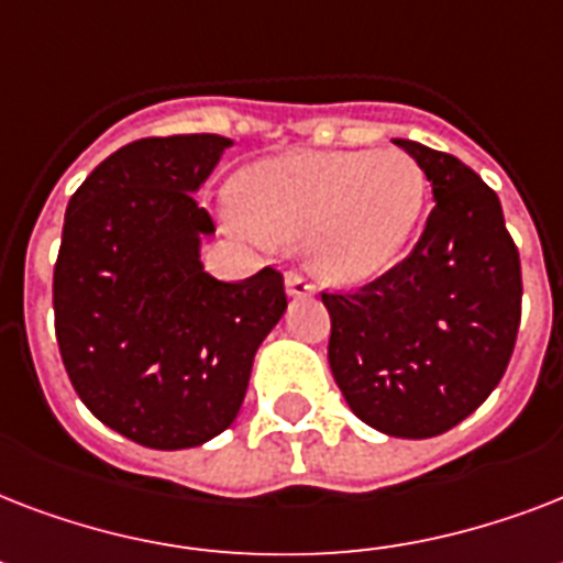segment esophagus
<instances>
[{"label": "esophagus", "mask_w": 563, "mask_h": 563, "mask_svg": "<svg viewBox=\"0 0 563 563\" xmlns=\"http://www.w3.org/2000/svg\"><path fill=\"white\" fill-rule=\"evenodd\" d=\"M286 295L289 298H309L312 295V283L307 277H300V274L289 272L286 274Z\"/></svg>", "instance_id": "esophagus-1"}]
</instances>
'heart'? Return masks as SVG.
Wrapping results in <instances>:
<instances>
[{
  "mask_svg": "<svg viewBox=\"0 0 563 563\" xmlns=\"http://www.w3.org/2000/svg\"><path fill=\"white\" fill-rule=\"evenodd\" d=\"M427 175L400 148L265 157L230 195L265 236L303 239V260L330 286H362L391 268L427 207Z\"/></svg>",
  "mask_w": 563,
  "mask_h": 563,
  "instance_id": "1",
  "label": "heart"
}]
</instances>
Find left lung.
<instances>
[{"instance_id": "obj_1", "label": "left lung", "mask_w": 563, "mask_h": 563, "mask_svg": "<svg viewBox=\"0 0 563 563\" xmlns=\"http://www.w3.org/2000/svg\"><path fill=\"white\" fill-rule=\"evenodd\" d=\"M432 184L411 254L351 295L324 291L327 360L353 415L394 438L441 435L488 400L520 327V254L497 192L459 157L394 140Z\"/></svg>"}]
</instances>
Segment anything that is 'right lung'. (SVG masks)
<instances>
[{"label":"right lung","instance_id":"right-lung-1","mask_svg":"<svg viewBox=\"0 0 563 563\" xmlns=\"http://www.w3.org/2000/svg\"><path fill=\"white\" fill-rule=\"evenodd\" d=\"M228 136L122 145L75 189L55 263V335L84 406L152 450H187L236 420L256 347L286 312L283 274L203 272L216 233L195 192Z\"/></svg>","mask_w":563,"mask_h":563}]
</instances>
